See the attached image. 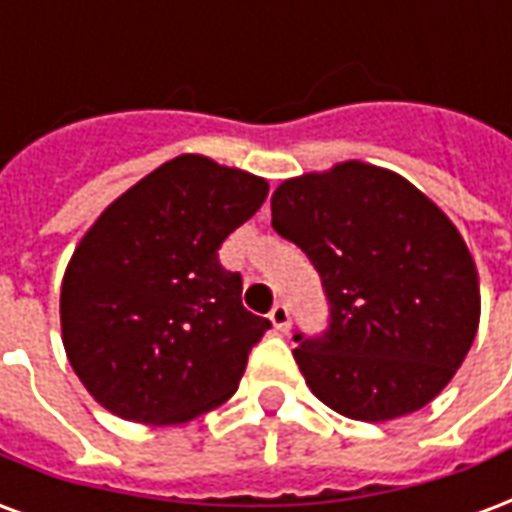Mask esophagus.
Here are the masks:
<instances>
[{"mask_svg": "<svg viewBox=\"0 0 512 512\" xmlns=\"http://www.w3.org/2000/svg\"><path fill=\"white\" fill-rule=\"evenodd\" d=\"M268 318H271V323H274V329H277V332H288L290 312L285 304H274V310L268 312Z\"/></svg>", "mask_w": 512, "mask_h": 512, "instance_id": "1", "label": "esophagus"}]
</instances>
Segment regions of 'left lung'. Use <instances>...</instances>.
Here are the masks:
<instances>
[{
	"label": "left lung",
	"mask_w": 512,
	"mask_h": 512,
	"mask_svg": "<svg viewBox=\"0 0 512 512\" xmlns=\"http://www.w3.org/2000/svg\"><path fill=\"white\" fill-rule=\"evenodd\" d=\"M271 224L310 257L332 307L326 334L293 337L312 395L362 422L428 406L480 326L477 266L447 213L392 169L340 161L282 180Z\"/></svg>",
	"instance_id": "8db88e82"
}]
</instances>
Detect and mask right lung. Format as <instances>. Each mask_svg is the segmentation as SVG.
<instances>
[{
    "instance_id": "1",
    "label": "right lung",
    "mask_w": 512,
    "mask_h": 512,
    "mask_svg": "<svg viewBox=\"0 0 512 512\" xmlns=\"http://www.w3.org/2000/svg\"><path fill=\"white\" fill-rule=\"evenodd\" d=\"M266 194V178L186 153L84 233L62 277V345L106 411L183 425L238 389L271 323L241 304V277L216 252Z\"/></svg>"
}]
</instances>
